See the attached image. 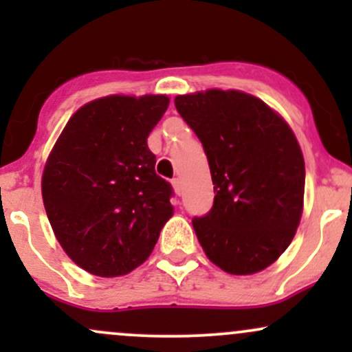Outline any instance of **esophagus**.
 Returning a JSON list of instances; mask_svg holds the SVG:
<instances>
[{"label":"esophagus","mask_w":352,"mask_h":352,"mask_svg":"<svg viewBox=\"0 0 352 352\" xmlns=\"http://www.w3.org/2000/svg\"><path fill=\"white\" fill-rule=\"evenodd\" d=\"M172 185H173V190L177 192V195H182V180L179 179V177L172 179Z\"/></svg>","instance_id":"34e87169"}]
</instances>
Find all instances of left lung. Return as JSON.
<instances>
[{
	"label": "left lung",
	"mask_w": 352,
	"mask_h": 352,
	"mask_svg": "<svg viewBox=\"0 0 352 352\" xmlns=\"http://www.w3.org/2000/svg\"><path fill=\"white\" fill-rule=\"evenodd\" d=\"M212 173L213 207L192 220L208 260L230 274H253L292 243L302 213L305 159L289 125L263 100L210 89L177 96Z\"/></svg>",
	"instance_id": "left-lung-1"
}]
</instances>
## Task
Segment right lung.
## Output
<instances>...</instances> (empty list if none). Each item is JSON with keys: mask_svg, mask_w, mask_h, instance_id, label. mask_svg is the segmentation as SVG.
<instances>
[{"mask_svg": "<svg viewBox=\"0 0 352 352\" xmlns=\"http://www.w3.org/2000/svg\"><path fill=\"white\" fill-rule=\"evenodd\" d=\"M167 96H109L71 117L43 173V201L67 256L96 276L131 273L172 217V185L155 173L147 137Z\"/></svg>", "mask_w": 352, "mask_h": 352, "instance_id": "add662e5", "label": "right lung"}]
</instances>
